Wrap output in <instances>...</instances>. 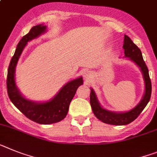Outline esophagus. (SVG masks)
<instances>
[{"instance_id":"obj_1","label":"esophagus","mask_w":157,"mask_h":157,"mask_svg":"<svg viewBox=\"0 0 157 157\" xmlns=\"http://www.w3.org/2000/svg\"><path fill=\"white\" fill-rule=\"evenodd\" d=\"M84 75H84V78H85L86 80H89L90 78V73H89V72H86Z\"/></svg>"}]
</instances>
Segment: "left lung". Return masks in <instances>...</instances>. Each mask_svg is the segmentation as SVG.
<instances>
[{"mask_svg": "<svg viewBox=\"0 0 157 157\" xmlns=\"http://www.w3.org/2000/svg\"><path fill=\"white\" fill-rule=\"evenodd\" d=\"M123 48L124 50L125 57H128L138 66L141 70V72L144 76V82H145V93H144L142 100L135 108L128 112L114 113V112H110V111L103 109L99 104L94 91L92 89L90 91V105H91L94 114L96 116V117L101 121L102 122L109 124H114V125L128 124L137 118L149 101L151 93H152V83H151V79L149 78L148 69L143 59L142 53L138 47L136 46V44L132 42V40L126 35H124Z\"/></svg>", "mask_w": 157, "mask_h": 157, "instance_id": "8db88e82", "label": "left lung"}]
</instances>
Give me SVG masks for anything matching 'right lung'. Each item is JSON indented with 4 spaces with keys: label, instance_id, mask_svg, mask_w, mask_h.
Listing matches in <instances>:
<instances>
[{
    "label": "right lung",
    "instance_id": "1",
    "mask_svg": "<svg viewBox=\"0 0 157 157\" xmlns=\"http://www.w3.org/2000/svg\"><path fill=\"white\" fill-rule=\"evenodd\" d=\"M46 31V26L36 25L31 29L28 34L22 37L18 43L14 55L12 57L8 69L7 91L9 98L14 105L30 120L42 124H49L59 122L67 114L70 103L71 101L79 86L82 84V77L70 81L63 86L56 96L49 101L36 103L27 100L23 97L17 89L15 82V68L20 56L27 43L36 38Z\"/></svg>",
    "mask_w": 157,
    "mask_h": 157
}]
</instances>
